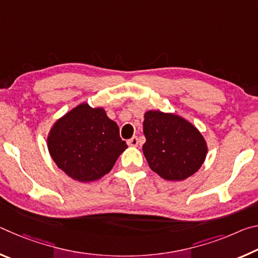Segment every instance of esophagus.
Instances as JSON below:
<instances>
[{
  "label": "esophagus",
  "mask_w": 258,
  "mask_h": 258,
  "mask_svg": "<svg viewBox=\"0 0 258 258\" xmlns=\"http://www.w3.org/2000/svg\"><path fill=\"white\" fill-rule=\"evenodd\" d=\"M127 145L131 147H138V145H139L138 137H133L132 139H130L127 141Z\"/></svg>",
  "instance_id": "34e87169"
}]
</instances>
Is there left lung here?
Returning <instances> with one entry per match:
<instances>
[{"mask_svg":"<svg viewBox=\"0 0 258 258\" xmlns=\"http://www.w3.org/2000/svg\"><path fill=\"white\" fill-rule=\"evenodd\" d=\"M143 133V155L152 171L165 180H184L197 172L206 158L207 146L203 135L174 113L146 112Z\"/></svg>","mask_w":258,"mask_h":258,"instance_id":"8db88e82","label":"left lung"}]
</instances>
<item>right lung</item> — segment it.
I'll list each match as a JSON object with an SVG mask.
<instances>
[{
  "instance_id": "right-lung-1",
  "label": "right lung",
  "mask_w": 258,
  "mask_h": 258,
  "mask_svg": "<svg viewBox=\"0 0 258 258\" xmlns=\"http://www.w3.org/2000/svg\"><path fill=\"white\" fill-rule=\"evenodd\" d=\"M47 147L56 166L68 176L92 182L111 171L127 145L119 137L118 125L102 108L82 103L53 125Z\"/></svg>"
}]
</instances>
